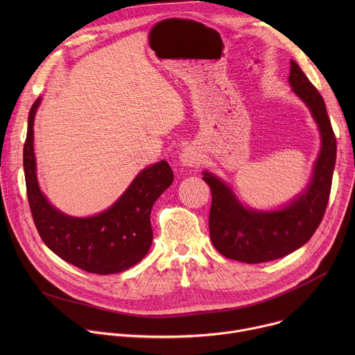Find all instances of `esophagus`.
<instances>
[{
  "instance_id": "1",
  "label": "esophagus",
  "mask_w": 355,
  "mask_h": 355,
  "mask_svg": "<svg viewBox=\"0 0 355 355\" xmlns=\"http://www.w3.org/2000/svg\"><path fill=\"white\" fill-rule=\"evenodd\" d=\"M180 159H181V164L185 167H196L202 163L200 153L192 146H188L182 150Z\"/></svg>"
}]
</instances>
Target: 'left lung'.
Returning a JSON list of instances; mask_svg holds the SVG:
<instances>
[{"label":"left lung","mask_w":355,"mask_h":355,"mask_svg":"<svg viewBox=\"0 0 355 355\" xmlns=\"http://www.w3.org/2000/svg\"><path fill=\"white\" fill-rule=\"evenodd\" d=\"M289 84L309 107L322 136L320 155L305 192L281 211L257 212L245 209L225 182L204 173L212 191L211 240L220 254L230 260L259 264L285 257L313 236L326 212L336 164V136L324 99L293 60Z\"/></svg>","instance_id":"left-lung-1"}]
</instances>
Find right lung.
<instances>
[{"label":"right lung","instance_id":"add662e5","mask_svg":"<svg viewBox=\"0 0 355 355\" xmlns=\"http://www.w3.org/2000/svg\"><path fill=\"white\" fill-rule=\"evenodd\" d=\"M39 104L40 98L29 111L24 171L29 208L40 239L60 259L91 274L108 275L133 267L151 245L150 212L157 198L173 184L171 167L163 160L144 168L103 214L91 218L67 216L49 204L37 185L33 119Z\"/></svg>","mask_w":355,"mask_h":355}]
</instances>
